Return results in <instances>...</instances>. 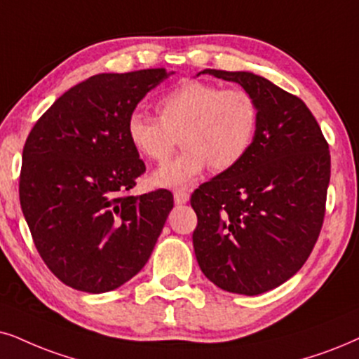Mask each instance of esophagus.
Returning <instances> with one entry per match:
<instances>
[{
    "label": "esophagus",
    "instance_id": "34e87169",
    "mask_svg": "<svg viewBox=\"0 0 359 359\" xmlns=\"http://www.w3.org/2000/svg\"><path fill=\"white\" fill-rule=\"evenodd\" d=\"M190 198V194L187 190H175L174 192V201L177 205H182V203H187Z\"/></svg>",
    "mask_w": 359,
    "mask_h": 359
}]
</instances>
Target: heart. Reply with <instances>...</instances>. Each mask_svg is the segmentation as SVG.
Masks as SVG:
<instances>
[{
    "label": "heart",
    "instance_id": "obj_1",
    "mask_svg": "<svg viewBox=\"0 0 359 359\" xmlns=\"http://www.w3.org/2000/svg\"><path fill=\"white\" fill-rule=\"evenodd\" d=\"M161 117L135 109L127 117V139L149 161H165L180 135L184 151L152 172L157 187H187L210 165L232 169L250 151L258 129V104L248 90L189 81L157 102Z\"/></svg>",
    "mask_w": 359,
    "mask_h": 359
}]
</instances>
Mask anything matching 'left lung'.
<instances>
[{
    "instance_id": "1",
    "label": "left lung",
    "mask_w": 359,
    "mask_h": 359,
    "mask_svg": "<svg viewBox=\"0 0 359 359\" xmlns=\"http://www.w3.org/2000/svg\"><path fill=\"white\" fill-rule=\"evenodd\" d=\"M257 99L258 129L232 169L195 190L194 252L203 275L230 293L260 294L302 269L318 238L330 151L306 104L248 71L203 69Z\"/></svg>"
}]
</instances>
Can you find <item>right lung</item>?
<instances>
[{
	"label": "right lung",
	"instance_id": "right-lung-1",
	"mask_svg": "<svg viewBox=\"0 0 359 359\" xmlns=\"http://www.w3.org/2000/svg\"><path fill=\"white\" fill-rule=\"evenodd\" d=\"M174 71L102 72L39 117L22 149L21 210L48 269L86 293L119 288L146 265L174 197L130 195L146 172L127 117Z\"/></svg>",
	"mask_w": 359,
	"mask_h": 359
}]
</instances>
